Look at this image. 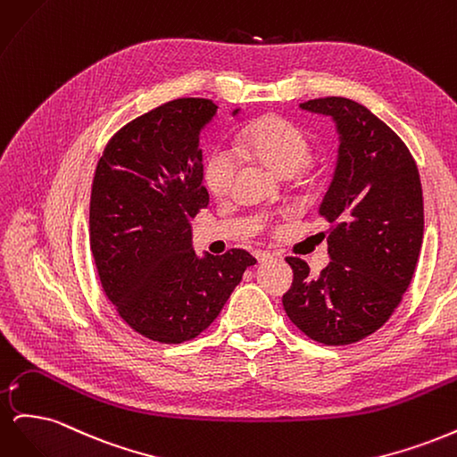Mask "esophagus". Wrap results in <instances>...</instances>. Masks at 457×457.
Instances as JSON below:
<instances>
[{
    "label": "esophagus",
    "mask_w": 457,
    "mask_h": 457,
    "mask_svg": "<svg viewBox=\"0 0 457 457\" xmlns=\"http://www.w3.org/2000/svg\"><path fill=\"white\" fill-rule=\"evenodd\" d=\"M255 257H257L259 262H267V261L272 259V255L267 253V252H255Z\"/></svg>",
    "instance_id": "34e87169"
}]
</instances>
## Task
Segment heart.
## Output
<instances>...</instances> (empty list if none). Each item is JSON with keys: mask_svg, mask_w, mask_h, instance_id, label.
<instances>
[{"mask_svg": "<svg viewBox=\"0 0 457 457\" xmlns=\"http://www.w3.org/2000/svg\"><path fill=\"white\" fill-rule=\"evenodd\" d=\"M309 141L295 123L280 116H262L253 121L237 143L240 158H253L276 175L297 173L309 160ZM238 157L230 148H215L205 162V187L213 196L230 192L238 173Z\"/></svg>", "mask_w": 457, "mask_h": 457, "instance_id": "obj_1", "label": "heart"}]
</instances>
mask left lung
I'll return each instance as SVG.
<instances>
[{
	"mask_svg": "<svg viewBox=\"0 0 457 457\" xmlns=\"http://www.w3.org/2000/svg\"><path fill=\"white\" fill-rule=\"evenodd\" d=\"M331 116L339 133L334 179L320 204L329 262L318 278L299 257L282 297L286 314L324 345L356 343L389 320L410 286L423 242L418 165L403 139L362 104L324 96L299 104Z\"/></svg>",
	"mask_w": 457,
	"mask_h": 457,
	"instance_id": "1",
	"label": "left lung"
}]
</instances>
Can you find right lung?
Returning <instances> with one entry per match:
<instances>
[{
  "mask_svg": "<svg viewBox=\"0 0 457 457\" xmlns=\"http://www.w3.org/2000/svg\"><path fill=\"white\" fill-rule=\"evenodd\" d=\"M215 114L210 99L165 103L123 126L96 163L89 204L96 272L123 322L158 343L198 337L257 262L237 247L204 257L192 247L190 220L210 204L200 131Z\"/></svg>",
  "mask_w": 457,
  "mask_h": 457,
  "instance_id": "obj_1",
  "label": "right lung"
}]
</instances>
